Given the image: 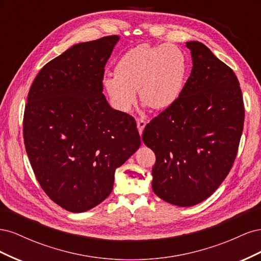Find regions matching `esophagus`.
<instances>
[{
  "label": "esophagus",
  "instance_id": "obj_1",
  "mask_svg": "<svg viewBox=\"0 0 261 261\" xmlns=\"http://www.w3.org/2000/svg\"><path fill=\"white\" fill-rule=\"evenodd\" d=\"M136 123H137V128H138V132H139V134L141 135V134H143V132H144V128H145V126H146V121L145 120H143V118H137V121H136Z\"/></svg>",
  "mask_w": 261,
  "mask_h": 261
}]
</instances>
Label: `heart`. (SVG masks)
Returning <instances> with one entry per match:
<instances>
[{
	"mask_svg": "<svg viewBox=\"0 0 261 261\" xmlns=\"http://www.w3.org/2000/svg\"><path fill=\"white\" fill-rule=\"evenodd\" d=\"M187 60L174 44H140L118 59L114 76L103 78L113 106L126 112L139 98L148 107L163 110L174 105L184 88Z\"/></svg>",
	"mask_w": 261,
	"mask_h": 261,
	"instance_id": "b5f03b06",
	"label": "heart"
}]
</instances>
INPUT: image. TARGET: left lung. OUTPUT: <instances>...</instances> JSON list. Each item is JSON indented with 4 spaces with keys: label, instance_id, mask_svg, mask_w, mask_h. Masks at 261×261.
<instances>
[{
    "label": "left lung",
    "instance_id": "left-lung-1",
    "mask_svg": "<svg viewBox=\"0 0 261 261\" xmlns=\"http://www.w3.org/2000/svg\"><path fill=\"white\" fill-rule=\"evenodd\" d=\"M193 68L174 105L146 125L143 140L155 154L154 194L191 207L227 176L244 126L242 90L233 70L206 45L186 42Z\"/></svg>",
    "mask_w": 261,
    "mask_h": 261
}]
</instances>
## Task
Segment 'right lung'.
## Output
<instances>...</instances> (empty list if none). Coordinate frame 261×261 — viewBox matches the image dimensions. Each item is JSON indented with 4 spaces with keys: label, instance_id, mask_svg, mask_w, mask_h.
<instances>
[{
    "label": "right lung",
    "instance_id": "1",
    "mask_svg": "<svg viewBox=\"0 0 261 261\" xmlns=\"http://www.w3.org/2000/svg\"><path fill=\"white\" fill-rule=\"evenodd\" d=\"M118 36L73 45L40 69L23 113L31 168L50 199L85 212L111 194L115 170L136 152L134 117L102 93L105 66Z\"/></svg>",
    "mask_w": 261,
    "mask_h": 261
}]
</instances>
